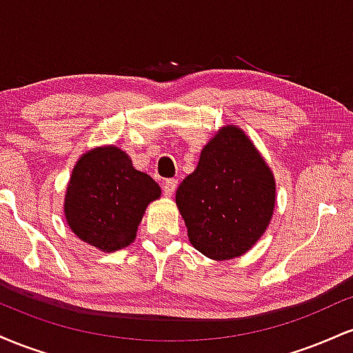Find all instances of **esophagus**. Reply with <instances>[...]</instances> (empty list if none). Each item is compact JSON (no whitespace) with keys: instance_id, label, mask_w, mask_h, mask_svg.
I'll return each mask as SVG.
<instances>
[{"instance_id":"obj_1","label":"esophagus","mask_w":353,"mask_h":353,"mask_svg":"<svg viewBox=\"0 0 353 353\" xmlns=\"http://www.w3.org/2000/svg\"><path fill=\"white\" fill-rule=\"evenodd\" d=\"M177 188V179H165L163 184V190L165 197H171L174 194V190Z\"/></svg>"}]
</instances>
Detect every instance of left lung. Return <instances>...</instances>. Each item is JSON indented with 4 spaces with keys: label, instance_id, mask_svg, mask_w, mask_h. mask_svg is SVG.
Masks as SVG:
<instances>
[{
    "label": "left lung",
    "instance_id": "1",
    "mask_svg": "<svg viewBox=\"0 0 353 353\" xmlns=\"http://www.w3.org/2000/svg\"><path fill=\"white\" fill-rule=\"evenodd\" d=\"M176 204L194 249L212 261L241 257L274 216V174L239 125H222L177 188Z\"/></svg>",
    "mask_w": 353,
    "mask_h": 353
}]
</instances>
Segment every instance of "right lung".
I'll list each match as a JSON object with an SVG mask.
<instances>
[{
    "label": "right lung",
    "mask_w": 353,
    "mask_h": 353,
    "mask_svg": "<svg viewBox=\"0 0 353 353\" xmlns=\"http://www.w3.org/2000/svg\"><path fill=\"white\" fill-rule=\"evenodd\" d=\"M159 197V184L134 169L123 149L99 145L72 168L64 217L81 241L101 252H116L134 242L145 208Z\"/></svg>",
    "instance_id": "right-lung-1"
}]
</instances>
